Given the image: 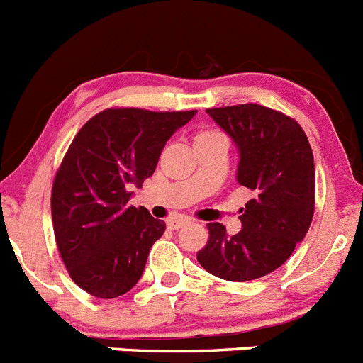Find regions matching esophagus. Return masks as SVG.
I'll list each match as a JSON object with an SVG mask.
<instances>
[{"label":"esophagus","mask_w":363,"mask_h":363,"mask_svg":"<svg viewBox=\"0 0 363 363\" xmlns=\"http://www.w3.org/2000/svg\"><path fill=\"white\" fill-rule=\"evenodd\" d=\"M187 223H189V220H187V218H184V216L171 218V220L167 221V225H169V229H174V230L182 229V227L187 225Z\"/></svg>","instance_id":"34e87169"}]
</instances>
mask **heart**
<instances>
[{"label":"heart","mask_w":363,"mask_h":363,"mask_svg":"<svg viewBox=\"0 0 363 363\" xmlns=\"http://www.w3.org/2000/svg\"><path fill=\"white\" fill-rule=\"evenodd\" d=\"M213 136H221V134L211 133V130H207V133H200L196 138H213Z\"/></svg>","instance_id":"b5f03b06"}]
</instances>
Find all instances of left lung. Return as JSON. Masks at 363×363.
I'll list each match as a JSON object with an SVG mask.
<instances>
[{
	"mask_svg": "<svg viewBox=\"0 0 363 363\" xmlns=\"http://www.w3.org/2000/svg\"><path fill=\"white\" fill-rule=\"evenodd\" d=\"M238 149L236 182L255 196L242 209V230L209 223L198 252L205 271L229 281L262 278L289 259L314 214V158L300 125L256 104L207 111Z\"/></svg>",
	"mask_w": 363,
	"mask_h": 363,
	"instance_id": "left-lung-1",
	"label": "left lung"
}]
</instances>
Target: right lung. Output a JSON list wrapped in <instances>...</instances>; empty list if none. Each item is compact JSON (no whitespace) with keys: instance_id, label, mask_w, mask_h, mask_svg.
<instances>
[{"instance_id":"add662e5","label":"right lung","mask_w":363,"mask_h":363,"mask_svg":"<svg viewBox=\"0 0 363 363\" xmlns=\"http://www.w3.org/2000/svg\"><path fill=\"white\" fill-rule=\"evenodd\" d=\"M194 116L107 108L70 143L54 178V236L70 278L92 296H121L142 278L165 221L127 207L130 189L154 174L167 140Z\"/></svg>"}]
</instances>
